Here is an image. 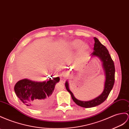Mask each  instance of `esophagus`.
Here are the masks:
<instances>
[{
  "label": "esophagus",
  "instance_id": "1",
  "mask_svg": "<svg viewBox=\"0 0 129 129\" xmlns=\"http://www.w3.org/2000/svg\"><path fill=\"white\" fill-rule=\"evenodd\" d=\"M61 75L62 77H64V78H68L69 76V74L68 73V72H66V71H62L61 72Z\"/></svg>",
  "mask_w": 129,
  "mask_h": 129
}]
</instances>
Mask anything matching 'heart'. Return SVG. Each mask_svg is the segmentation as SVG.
Listing matches in <instances>:
<instances>
[{"label": "heart", "mask_w": 129, "mask_h": 129, "mask_svg": "<svg viewBox=\"0 0 129 129\" xmlns=\"http://www.w3.org/2000/svg\"><path fill=\"white\" fill-rule=\"evenodd\" d=\"M84 44V42L81 40H75L70 42L68 45L67 47L69 49H78L81 47V53H86L89 50V47L87 45Z\"/></svg>", "instance_id": "1"}]
</instances>
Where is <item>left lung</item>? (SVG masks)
<instances>
[{
	"label": "left lung",
	"instance_id": "1",
	"mask_svg": "<svg viewBox=\"0 0 129 129\" xmlns=\"http://www.w3.org/2000/svg\"><path fill=\"white\" fill-rule=\"evenodd\" d=\"M94 39L95 41L94 52L91 54V57L96 56L101 59L106 75L105 88L102 93L100 96L91 101H80L75 98L73 94L69 89L68 81L65 83L66 89L70 93L72 100L77 105L85 108L96 106L104 102L113 88L115 80V67L114 62L109 53L108 51L104 45L101 44V42L96 38H94Z\"/></svg>",
	"mask_w": 129,
	"mask_h": 129
}]
</instances>
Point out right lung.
<instances>
[{
  "label": "right lung",
  "mask_w": 129,
  "mask_h": 129,
  "mask_svg": "<svg viewBox=\"0 0 129 129\" xmlns=\"http://www.w3.org/2000/svg\"><path fill=\"white\" fill-rule=\"evenodd\" d=\"M59 80V77L42 82L23 79L16 83L14 90L24 105L35 110H43L51 105L55 85Z\"/></svg>",
  "instance_id": "obj_1"
}]
</instances>
